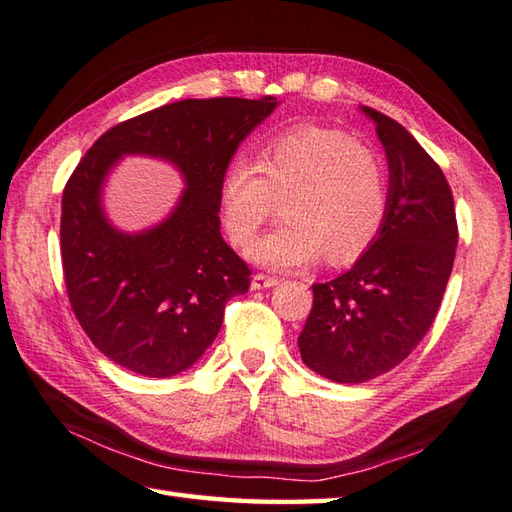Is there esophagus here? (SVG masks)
<instances>
[{
	"mask_svg": "<svg viewBox=\"0 0 512 512\" xmlns=\"http://www.w3.org/2000/svg\"><path fill=\"white\" fill-rule=\"evenodd\" d=\"M277 284H279L277 277L257 273V275H253V281H250V288H253V290H264V288H273Z\"/></svg>",
	"mask_w": 512,
	"mask_h": 512,
	"instance_id": "34e87169",
	"label": "esophagus"
}]
</instances>
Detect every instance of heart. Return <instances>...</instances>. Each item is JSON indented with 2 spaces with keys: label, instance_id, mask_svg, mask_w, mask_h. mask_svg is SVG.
<instances>
[{
  "label": "heart",
  "instance_id": "1",
  "mask_svg": "<svg viewBox=\"0 0 512 512\" xmlns=\"http://www.w3.org/2000/svg\"><path fill=\"white\" fill-rule=\"evenodd\" d=\"M286 220L250 248L268 268H297L321 253L350 264L376 242L387 220L389 189L372 147L341 129L301 125L270 140L257 158L233 160L220 184L228 235L248 246L277 209Z\"/></svg>",
  "mask_w": 512,
  "mask_h": 512
}]
</instances>
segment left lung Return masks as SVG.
<instances>
[{
  "instance_id": "8db88e82",
  "label": "left lung",
  "mask_w": 512,
  "mask_h": 512,
  "mask_svg": "<svg viewBox=\"0 0 512 512\" xmlns=\"http://www.w3.org/2000/svg\"><path fill=\"white\" fill-rule=\"evenodd\" d=\"M389 162L383 231L358 262L314 284L301 358L334 383H365L416 350L436 319L458 246L453 193L440 165L394 118L372 107Z\"/></svg>"
}]
</instances>
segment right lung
Instances as JSON below:
<instances>
[{"instance_id": "obj_1", "label": "right lung", "mask_w": 512, "mask_h": 512, "mask_svg": "<svg viewBox=\"0 0 512 512\" xmlns=\"http://www.w3.org/2000/svg\"><path fill=\"white\" fill-rule=\"evenodd\" d=\"M277 107L220 96L184 99L114 125L65 182L61 262L83 332L129 372L167 378L191 367L222 328L250 268L220 233V184L239 143ZM125 153L173 161L188 189L156 229L127 236L106 222L100 189Z\"/></svg>"}]
</instances>
